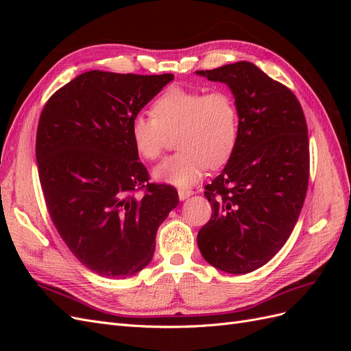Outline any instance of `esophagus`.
<instances>
[{
  "label": "esophagus",
  "mask_w": 351,
  "mask_h": 351,
  "mask_svg": "<svg viewBox=\"0 0 351 351\" xmlns=\"http://www.w3.org/2000/svg\"><path fill=\"white\" fill-rule=\"evenodd\" d=\"M195 192L193 190H186V189H180L178 190V199L180 200H186V199H189L190 196H192Z\"/></svg>",
  "instance_id": "1"
}]
</instances>
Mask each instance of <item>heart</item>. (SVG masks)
<instances>
[{"mask_svg": "<svg viewBox=\"0 0 351 351\" xmlns=\"http://www.w3.org/2000/svg\"><path fill=\"white\" fill-rule=\"evenodd\" d=\"M152 115L137 114L130 124L136 151L146 159L162 154L168 133H177L178 154L165 158L154 169L155 180L176 187H190L206 169L221 168L234 154L240 119L231 95L222 90L168 88L159 95Z\"/></svg>", "mask_w": 351, "mask_h": 351, "instance_id": "obj_1", "label": "heart"}]
</instances>
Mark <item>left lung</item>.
I'll list each match as a JSON object with an SVG mask.
<instances>
[{"label": "left lung", "mask_w": 351, "mask_h": 351, "mask_svg": "<svg viewBox=\"0 0 351 351\" xmlns=\"http://www.w3.org/2000/svg\"><path fill=\"white\" fill-rule=\"evenodd\" d=\"M197 76L226 83L239 110L240 134L221 174L205 186L214 215L197 246L212 267L247 274L271 261L290 237L309 183V137L294 93L253 62Z\"/></svg>", "instance_id": "1"}]
</instances>
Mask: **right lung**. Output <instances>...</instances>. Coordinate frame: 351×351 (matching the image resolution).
Listing matches in <instances>:
<instances>
[{
	"instance_id": "right-lung-1",
	"label": "right lung",
	"mask_w": 351,
	"mask_h": 351,
	"mask_svg": "<svg viewBox=\"0 0 351 351\" xmlns=\"http://www.w3.org/2000/svg\"><path fill=\"white\" fill-rule=\"evenodd\" d=\"M174 79L90 70L58 89L42 110L36 162L42 192L61 239L102 277L142 271L177 190L147 183L130 124ZM145 188L142 198L132 192Z\"/></svg>"
}]
</instances>
